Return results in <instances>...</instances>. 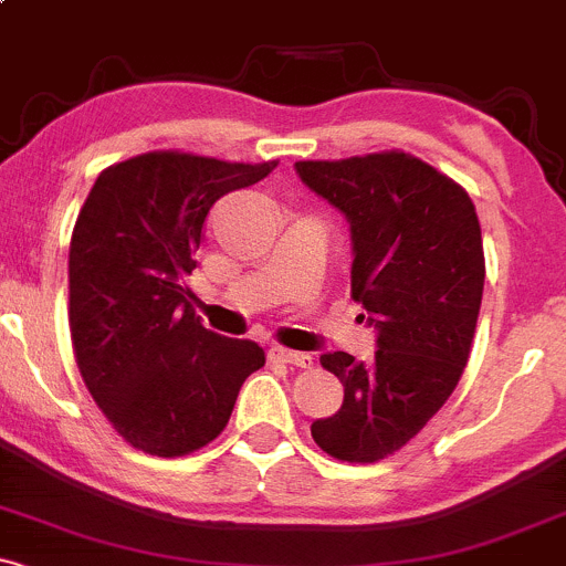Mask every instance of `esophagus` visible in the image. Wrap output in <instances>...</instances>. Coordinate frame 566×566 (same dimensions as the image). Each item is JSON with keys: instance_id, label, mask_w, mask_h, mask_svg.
<instances>
[{"instance_id": "34e87169", "label": "esophagus", "mask_w": 566, "mask_h": 566, "mask_svg": "<svg viewBox=\"0 0 566 566\" xmlns=\"http://www.w3.org/2000/svg\"><path fill=\"white\" fill-rule=\"evenodd\" d=\"M271 355L276 360L293 363V366H301V368H308L314 363L312 355H308V353H295V349H287V347H273Z\"/></svg>"}]
</instances>
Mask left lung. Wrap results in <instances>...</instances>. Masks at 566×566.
<instances>
[{
	"instance_id": "obj_1",
	"label": "left lung",
	"mask_w": 566,
	"mask_h": 566,
	"mask_svg": "<svg viewBox=\"0 0 566 566\" xmlns=\"http://www.w3.org/2000/svg\"><path fill=\"white\" fill-rule=\"evenodd\" d=\"M295 170L349 219L353 298L377 328L374 360L319 358L344 403L312 437L338 461L377 463L418 437L461 379L485 282L480 219L461 184L398 148Z\"/></svg>"
}]
</instances>
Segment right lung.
<instances>
[{"label":"right lung","instance_id":"right-lung-1","mask_svg":"<svg viewBox=\"0 0 566 566\" xmlns=\"http://www.w3.org/2000/svg\"><path fill=\"white\" fill-rule=\"evenodd\" d=\"M271 163L146 151L94 181L70 238V336L81 377L118 437L148 455L206 448L263 368L249 338L203 328L187 276L206 217L222 195L252 187Z\"/></svg>","mask_w":566,"mask_h":566}]
</instances>
